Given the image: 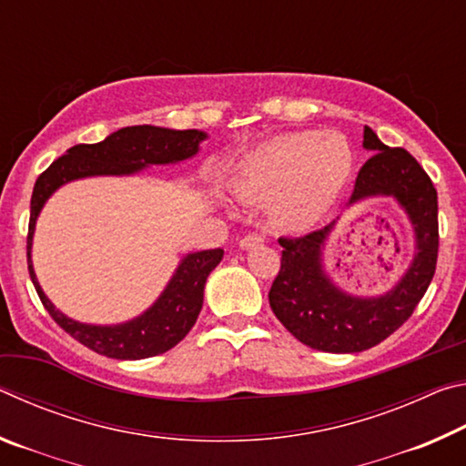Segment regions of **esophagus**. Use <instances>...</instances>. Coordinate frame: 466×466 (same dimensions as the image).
<instances>
[{
    "label": "esophagus",
    "mask_w": 466,
    "mask_h": 466,
    "mask_svg": "<svg viewBox=\"0 0 466 466\" xmlns=\"http://www.w3.org/2000/svg\"><path fill=\"white\" fill-rule=\"evenodd\" d=\"M263 242H265V238H263L261 234H247L240 240V248L242 250H250V248H255V247H261Z\"/></svg>",
    "instance_id": "1"
}]
</instances>
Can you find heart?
I'll return each mask as SVG.
<instances>
[{
	"label": "heart",
	"mask_w": 466,
	"mask_h": 466,
	"mask_svg": "<svg viewBox=\"0 0 466 466\" xmlns=\"http://www.w3.org/2000/svg\"><path fill=\"white\" fill-rule=\"evenodd\" d=\"M351 167V146L341 133H281L242 157L234 168L232 188L240 199L271 201L278 226L304 230L335 203Z\"/></svg>",
	"instance_id": "obj_1"
}]
</instances>
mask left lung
Masks as SVG:
<instances>
[{
  "label": "left lung",
  "instance_id": "obj_1",
  "mask_svg": "<svg viewBox=\"0 0 466 466\" xmlns=\"http://www.w3.org/2000/svg\"><path fill=\"white\" fill-rule=\"evenodd\" d=\"M374 152L361 167L347 208L370 197H392L415 236V255L394 286L380 296L347 294L325 269V247L337 224L302 238H279L281 269L269 289L275 317L298 341L319 351L358 353L384 341L411 317L436 273L438 193L420 162L403 147H389L364 127Z\"/></svg>",
  "mask_w": 466,
  "mask_h": 466
}]
</instances>
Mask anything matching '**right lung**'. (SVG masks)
<instances>
[{"mask_svg": "<svg viewBox=\"0 0 466 466\" xmlns=\"http://www.w3.org/2000/svg\"><path fill=\"white\" fill-rule=\"evenodd\" d=\"M208 133L197 129H167L154 125H136L110 133L98 144H80L69 147L36 178L30 199L28 224V271L35 289L53 320L72 335L76 341L115 360H144L168 351L193 329L203 306V289L209 273L222 261L224 250L188 252L180 258L177 271L156 302L139 317L119 325H88L74 320L57 310L41 288L33 267V236L36 219L49 197L59 187L88 177H131L154 164H177L199 152V144Z\"/></svg>", "mask_w": 466, "mask_h": 466, "instance_id": "add662e5", "label": "right lung"}]
</instances>
